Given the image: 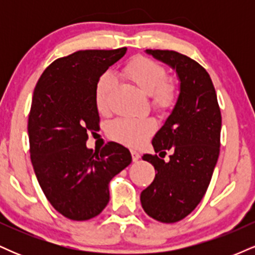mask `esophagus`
<instances>
[{
    "mask_svg": "<svg viewBox=\"0 0 255 255\" xmlns=\"http://www.w3.org/2000/svg\"><path fill=\"white\" fill-rule=\"evenodd\" d=\"M130 154H131V159H133V162H137L140 158V154L137 153L135 150H130Z\"/></svg>",
    "mask_w": 255,
    "mask_h": 255,
    "instance_id": "34e87169",
    "label": "esophagus"
}]
</instances>
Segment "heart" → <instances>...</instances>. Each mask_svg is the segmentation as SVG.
<instances>
[{"label":"heart","instance_id":"1","mask_svg":"<svg viewBox=\"0 0 255 255\" xmlns=\"http://www.w3.org/2000/svg\"><path fill=\"white\" fill-rule=\"evenodd\" d=\"M126 79L150 95L151 107L157 114L166 116L175 109L180 98V87L168 78L165 67L145 56H136L122 69ZM115 89V79L110 73L102 74L95 86V104L102 115L109 113L110 99ZM156 124L150 118H121L108 127V135L120 144L137 147L153 134Z\"/></svg>","mask_w":255,"mask_h":255}]
</instances>
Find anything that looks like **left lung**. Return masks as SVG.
Here are the masks:
<instances>
[{
	"label": "left lung",
	"mask_w": 255,
	"mask_h": 255,
	"mask_svg": "<svg viewBox=\"0 0 255 255\" xmlns=\"http://www.w3.org/2000/svg\"><path fill=\"white\" fill-rule=\"evenodd\" d=\"M146 51L176 69L181 92L171 115L152 140L159 156H142L154 166L156 176L140 200L150 217L175 223L198 206L211 182L221 146V109L211 78L197 61L172 50ZM168 150L171 159L164 162L161 158Z\"/></svg>",
	"instance_id": "8db88e82"
}]
</instances>
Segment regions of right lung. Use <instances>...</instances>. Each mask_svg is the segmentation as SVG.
Instances as JSON below:
<instances>
[{"label":"right lung","mask_w":255,"mask_h":255,"mask_svg":"<svg viewBox=\"0 0 255 255\" xmlns=\"http://www.w3.org/2000/svg\"><path fill=\"white\" fill-rule=\"evenodd\" d=\"M127 48L80 50L49 64L37 81L28 115L31 162L40 188L57 212L72 221L98 216L109 203V182L131 162L118 142L86 147L99 130L95 86Z\"/></svg>","instance_id":"obj_1"}]
</instances>
